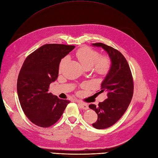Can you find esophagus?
<instances>
[{
	"label": "esophagus",
	"instance_id": "34e87169",
	"mask_svg": "<svg viewBox=\"0 0 158 158\" xmlns=\"http://www.w3.org/2000/svg\"><path fill=\"white\" fill-rule=\"evenodd\" d=\"M77 103L79 104L80 107L82 109H83V110H88L89 109V106L86 104H85L84 102H80L79 100H77Z\"/></svg>",
	"mask_w": 158,
	"mask_h": 158
}]
</instances>
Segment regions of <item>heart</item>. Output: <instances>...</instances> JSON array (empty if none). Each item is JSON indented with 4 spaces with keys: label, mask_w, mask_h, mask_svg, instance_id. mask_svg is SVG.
<instances>
[{
    "label": "heart",
    "mask_w": 158,
    "mask_h": 158,
    "mask_svg": "<svg viewBox=\"0 0 158 158\" xmlns=\"http://www.w3.org/2000/svg\"><path fill=\"white\" fill-rule=\"evenodd\" d=\"M76 55L85 67L89 68L93 66L95 72L100 75L106 74L110 69V60L108 57H100V53L92 48H81L76 53ZM68 60V56H65L61 60L59 66L60 70Z\"/></svg>",
    "instance_id": "heart-1"
}]
</instances>
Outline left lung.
<instances>
[{"label":"left lung","mask_w":158,"mask_h":158,"mask_svg":"<svg viewBox=\"0 0 158 158\" xmlns=\"http://www.w3.org/2000/svg\"><path fill=\"white\" fill-rule=\"evenodd\" d=\"M93 45L105 50L111 62L110 69L98 92L105 91L108 98L99 102L98 106L90 104L89 106L98 115V119L93 126L97 129H104L114 125L125 114L133 98L134 83L129 64L123 54L103 43Z\"/></svg>","instance_id":"8db88e82"}]
</instances>
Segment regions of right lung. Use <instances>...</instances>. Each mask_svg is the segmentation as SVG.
I'll use <instances>...</instances> for the list:
<instances>
[{
	"label": "right lung",
	"mask_w": 158,
	"mask_h": 158,
	"mask_svg": "<svg viewBox=\"0 0 158 158\" xmlns=\"http://www.w3.org/2000/svg\"><path fill=\"white\" fill-rule=\"evenodd\" d=\"M75 48L73 45L47 44L25 58L17 81V92L25 115L40 127L52 126L62 117L69 100L48 93L57 79L60 61Z\"/></svg>",
	"instance_id": "right-lung-1"
}]
</instances>
